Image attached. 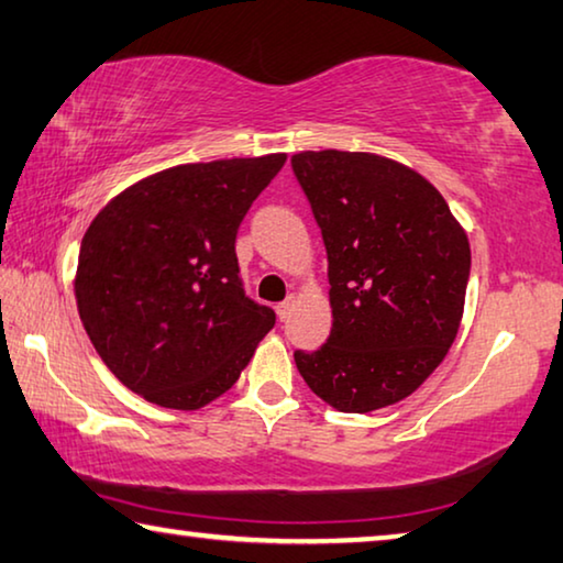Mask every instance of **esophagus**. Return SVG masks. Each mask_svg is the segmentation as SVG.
Here are the masks:
<instances>
[{"mask_svg": "<svg viewBox=\"0 0 563 563\" xmlns=\"http://www.w3.org/2000/svg\"><path fill=\"white\" fill-rule=\"evenodd\" d=\"M292 308H296V296H288L283 302H278V318L288 320L290 313H292Z\"/></svg>", "mask_w": 563, "mask_h": 563, "instance_id": "esophagus-1", "label": "esophagus"}]
</instances>
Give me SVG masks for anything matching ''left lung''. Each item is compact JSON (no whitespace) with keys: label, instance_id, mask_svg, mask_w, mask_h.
<instances>
[{"label":"left lung","instance_id":"1","mask_svg":"<svg viewBox=\"0 0 563 563\" xmlns=\"http://www.w3.org/2000/svg\"><path fill=\"white\" fill-rule=\"evenodd\" d=\"M328 253L333 328L296 351L302 380L343 413L408 398L456 341L471 273L468 238L443 195L396 159L292 155Z\"/></svg>","mask_w":563,"mask_h":563}]
</instances>
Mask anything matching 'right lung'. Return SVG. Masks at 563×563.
I'll use <instances>...</instances> for the list:
<instances>
[{
  "mask_svg": "<svg viewBox=\"0 0 563 563\" xmlns=\"http://www.w3.org/2000/svg\"><path fill=\"white\" fill-rule=\"evenodd\" d=\"M285 155L177 165L112 198L79 247L75 298L89 341L150 404L198 410L233 388L273 308L250 300L235 255L250 205Z\"/></svg>",
  "mask_w": 563,
  "mask_h": 563,
  "instance_id": "1",
  "label": "right lung"
}]
</instances>
